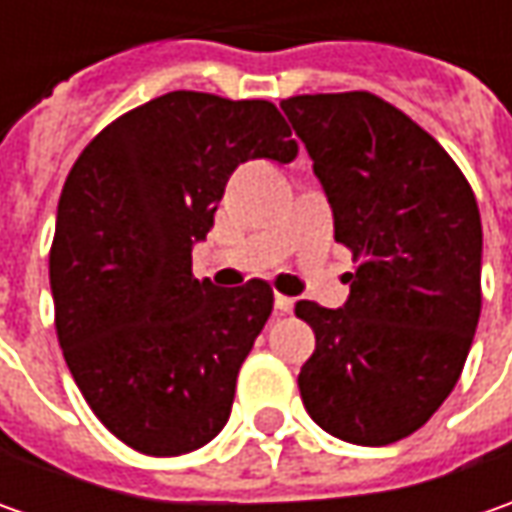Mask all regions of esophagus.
<instances>
[{
	"instance_id": "34e87169",
	"label": "esophagus",
	"mask_w": 512,
	"mask_h": 512,
	"mask_svg": "<svg viewBox=\"0 0 512 512\" xmlns=\"http://www.w3.org/2000/svg\"><path fill=\"white\" fill-rule=\"evenodd\" d=\"M276 310H279V313H290V310H293V299H290V296H282V293H276Z\"/></svg>"
}]
</instances>
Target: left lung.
Instances as JSON below:
<instances>
[{
    "mask_svg": "<svg viewBox=\"0 0 512 512\" xmlns=\"http://www.w3.org/2000/svg\"><path fill=\"white\" fill-rule=\"evenodd\" d=\"M353 253L339 310L299 302L316 350L299 373L310 419L330 436L382 447L416 433L450 396L482 313V216L450 153L367 90L290 96Z\"/></svg>",
    "mask_w": 512,
    "mask_h": 512,
    "instance_id": "1",
    "label": "left lung"
}]
</instances>
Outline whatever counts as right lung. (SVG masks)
Masks as SVG:
<instances>
[{
  "mask_svg": "<svg viewBox=\"0 0 512 512\" xmlns=\"http://www.w3.org/2000/svg\"><path fill=\"white\" fill-rule=\"evenodd\" d=\"M296 153L273 102L173 90L110 122L70 168L50 247L56 336L96 419L133 450L182 456L225 427L273 290L199 282L190 250L233 170Z\"/></svg>",
  "mask_w": 512,
  "mask_h": 512,
  "instance_id": "1",
  "label": "right lung"
}]
</instances>
